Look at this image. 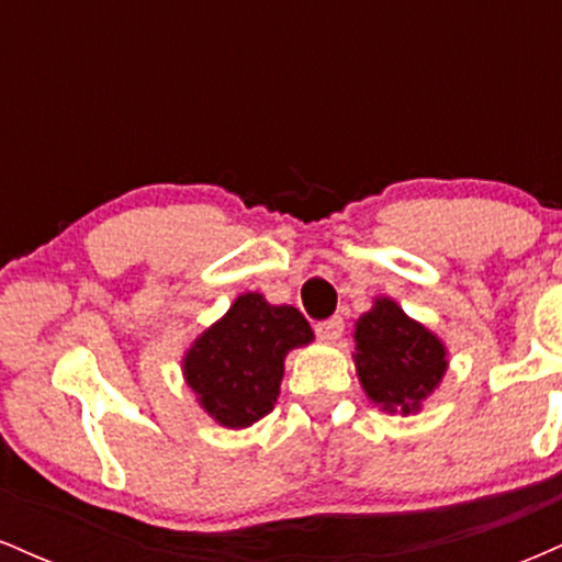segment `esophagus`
Instances as JSON below:
<instances>
[{
  "label": "esophagus",
  "instance_id": "esophagus-1",
  "mask_svg": "<svg viewBox=\"0 0 562 562\" xmlns=\"http://www.w3.org/2000/svg\"><path fill=\"white\" fill-rule=\"evenodd\" d=\"M317 335L325 340H338L344 335V319L330 317L325 322H317Z\"/></svg>",
  "mask_w": 562,
  "mask_h": 562
}]
</instances>
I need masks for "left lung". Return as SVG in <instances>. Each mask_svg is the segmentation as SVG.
Returning <instances> with one entry per match:
<instances>
[{"label":"left lung","instance_id":"1","mask_svg":"<svg viewBox=\"0 0 562 562\" xmlns=\"http://www.w3.org/2000/svg\"><path fill=\"white\" fill-rule=\"evenodd\" d=\"M357 372L367 396L389 412L420 409L447 372V351L434 333L383 299L357 322Z\"/></svg>","mask_w":562,"mask_h":562}]
</instances>
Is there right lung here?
I'll list each match as a JSON object with an SVG mask.
<instances>
[{"label":"right lung","instance_id":"right-lung-1","mask_svg":"<svg viewBox=\"0 0 562 562\" xmlns=\"http://www.w3.org/2000/svg\"><path fill=\"white\" fill-rule=\"evenodd\" d=\"M312 338L299 308L272 306L259 293H245L232 303L227 317L190 348L187 383L214 420L227 428H248L272 412L285 353Z\"/></svg>","mask_w":562,"mask_h":562}]
</instances>
